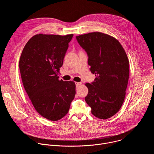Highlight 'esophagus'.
<instances>
[{"mask_svg": "<svg viewBox=\"0 0 154 154\" xmlns=\"http://www.w3.org/2000/svg\"><path fill=\"white\" fill-rule=\"evenodd\" d=\"M81 85H82V83H81V82H75L76 87H79V86H80Z\"/></svg>", "mask_w": 154, "mask_h": 154, "instance_id": "obj_1", "label": "esophagus"}]
</instances>
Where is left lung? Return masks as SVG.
Masks as SVG:
<instances>
[{
    "instance_id": "left-lung-1",
    "label": "left lung",
    "mask_w": 154,
    "mask_h": 154,
    "mask_svg": "<svg viewBox=\"0 0 154 154\" xmlns=\"http://www.w3.org/2000/svg\"><path fill=\"white\" fill-rule=\"evenodd\" d=\"M80 46L87 53L94 82L86 83L88 93L85 99L91 108L92 114L106 119L121 108L125 96L129 77L127 54L114 37L100 32L76 36Z\"/></svg>"
}]
</instances>
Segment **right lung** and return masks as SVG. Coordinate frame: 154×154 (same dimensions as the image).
I'll list each match as a JSON object with an SVG mask.
<instances>
[{
	"label": "right lung",
	"mask_w": 154,
	"mask_h": 154,
	"mask_svg": "<svg viewBox=\"0 0 154 154\" xmlns=\"http://www.w3.org/2000/svg\"><path fill=\"white\" fill-rule=\"evenodd\" d=\"M73 34H38L22 52L19 66L22 81L35 109L42 117L56 121L66 115L75 95L72 81L58 74Z\"/></svg>",
	"instance_id": "right-lung-1"
}]
</instances>
